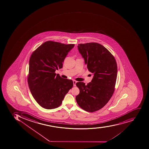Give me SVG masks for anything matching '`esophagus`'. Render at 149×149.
<instances>
[{"label": "esophagus", "instance_id": "1", "mask_svg": "<svg viewBox=\"0 0 149 149\" xmlns=\"http://www.w3.org/2000/svg\"><path fill=\"white\" fill-rule=\"evenodd\" d=\"M73 86H76V84L77 83V81H75V80H73Z\"/></svg>", "mask_w": 149, "mask_h": 149}]
</instances>
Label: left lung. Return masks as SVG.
Returning <instances> with one entry per match:
<instances>
[{"label":"left lung","instance_id":"8db88e82","mask_svg":"<svg viewBox=\"0 0 149 149\" xmlns=\"http://www.w3.org/2000/svg\"><path fill=\"white\" fill-rule=\"evenodd\" d=\"M77 47L93 77L87 85L83 82L77 83L80 92L76 100L82 109L94 112L102 108L114 93L118 72L117 62L111 52L101 44H80Z\"/></svg>","mask_w":149,"mask_h":149}]
</instances>
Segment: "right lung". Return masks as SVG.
Returning <instances> with one entry per match:
<instances>
[{"mask_svg": "<svg viewBox=\"0 0 149 149\" xmlns=\"http://www.w3.org/2000/svg\"><path fill=\"white\" fill-rule=\"evenodd\" d=\"M74 46V44L48 41L30 57L28 86L34 98L44 108L59 107L73 86L72 80L63 79L55 72L62 68L64 59Z\"/></svg>", "mask_w": 149, "mask_h": 149, "instance_id": "1", "label": "right lung"}]
</instances>
